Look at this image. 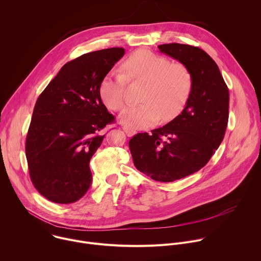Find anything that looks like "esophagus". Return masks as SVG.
I'll list each match as a JSON object with an SVG mask.
<instances>
[{"mask_svg":"<svg viewBox=\"0 0 261 261\" xmlns=\"http://www.w3.org/2000/svg\"><path fill=\"white\" fill-rule=\"evenodd\" d=\"M122 128H123V130L125 132V134H126L128 137H132V136H134V135L137 134V130L134 129V128H132V127L128 126V125H123Z\"/></svg>","mask_w":261,"mask_h":261,"instance_id":"34e87169","label":"esophagus"}]
</instances>
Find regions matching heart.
Wrapping results in <instances>:
<instances>
[{"label":"heart","instance_id":"b5f03b06","mask_svg":"<svg viewBox=\"0 0 261 261\" xmlns=\"http://www.w3.org/2000/svg\"><path fill=\"white\" fill-rule=\"evenodd\" d=\"M125 75L112 70L99 83V96L105 106L120 111L125 103L127 79L147 83L141 100L143 103L127 107L120 119L135 128H147L159 120L171 121L184 109L192 90V75L180 63L140 49L122 64Z\"/></svg>","mask_w":261,"mask_h":261}]
</instances>
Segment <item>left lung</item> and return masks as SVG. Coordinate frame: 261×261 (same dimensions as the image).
<instances>
[{
    "mask_svg": "<svg viewBox=\"0 0 261 261\" xmlns=\"http://www.w3.org/2000/svg\"><path fill=\"white\" fill-rule=\"evenodd\" d=\"M159 49L188 68L192 90L181 114L150 135L137 134L128 145L140 172L173 182L199 171L218 149L228 122L229 92L217 64L202 49L179 43Z\"/></svg>",
    "mask_w": 261,
    "mask_h": 261,
    "instance_id": "obj_1",
    "label": "left lung"
}]
</instances>
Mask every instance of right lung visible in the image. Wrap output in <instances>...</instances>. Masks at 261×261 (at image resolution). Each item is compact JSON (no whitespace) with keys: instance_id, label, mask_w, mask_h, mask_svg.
<instances>
[{"instance_id":"right-lung-1","label":"right lung","mask_w":261,"mask_h":261,"mask_svg":"<svg viewBox=\"0 0 261 261\" xmlns=\"http://www.w3.org/2000/svg\"><path fill=\"white\" fill-rule=\"evenodd\" d=\"M124 56L119 47L67 63L39 95L25 141L31 180L45 198L71 203L88 190L89 162L106 125L115 118L99 96V83Z\"/></svg>"}]
</instances>
